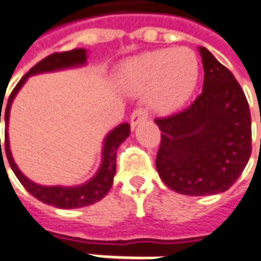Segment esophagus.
Listing matches in <instances>:
<instances>
[{"instance_id":"34e87169","label":"esophagus","mask_w":261,"mask_h":261,"mask_svg":"<svg viewBox=\"0 0 261 261\" xmlns=\"http://www.w3.org/2000/svg\"><path fill=\"white\" fill-rule=\"evenodd\" d=\"M148 118V114L146 110H143V108H137V110H134L133 114H131L130 117V121H131V125L133 127H136L137 124H140L141 121H146Z\"/></svg>"}]
</instances>
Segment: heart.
I'll return each mask as SVG.
<instances>
[{
  "instance_id": "heart-1",
  "label": "heart",
  "mask_w": 261,
  "mask_h": 261,
  "mask_svg": "<svg viewBox=\"0 0 261 261\" xmlns=\"http://www.w3.org/2000/svg\"><path fill=\"white\" fill-rule=\"evenodd\" d=\"M118 81L133 94L146 92L153 111L173 113L192 96L199 81V62L188 47L146 51L122 65Z\"/></svg>"
}]
</instances>
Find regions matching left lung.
Listing matches in <instances>:
<instances>
[{
  "label": "left lung",
  "mask_w": 261,
  "mask_h": 261,
  "mask_svg": "<svg viewBox=\"0 0 261 261\" xmlns=\"http://www.w3.org/2000/svg\"><path fill=\"white\" fill-rule=\"evenodd\" d=\"M203 89L182 113L154 121L162 131L156 169L172 191L192 196L225 192L251 156V115L234 75L199 47Z\"/></svg>",
  "instance_id": "left-lung-1"
}]
</instances>
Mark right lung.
Instances as JSON below:
<instances>
[{
  "label": "right lung",
  "mask_w": 261,
  "mask_h": 261,
  "mask_svg": "<svg viewBox=\"0 0 261 261\" xmlns=\"http://www.w3.org/2000/svg\"><path fill=\"white\" fill-rule=\"evenodd\" d=\"M86 50L85 49H73L70 51H62V53H53L47 58L40 60L36 66H33L17 84L13 89V92L8 98L7 108H5V125L8 127V120H10V108L13 103L14 96L21 89V86L25 84L27 77L43 72H53V70H60V69L75 68V66H82L86 63ZM3 108V107H1ZM0 122H1V110H0ZM130 136V124L124 122L115 127L111 133L107 134L103 140L102 148V162L101 167L96 172V175L88 180L86 184L79 185V186H41L32 182L20 172V169L14 163V159L11 156L10 150V141H8V133L5 131V153L8 163L13 169L15 176L21 182L24 188L32 193L34 198H37L41 202L53 205L56 208H63V210H70V208H82L92 203L101 201L103 196L111 189L114 182V175H115V159H117V148L120 147L124 140ZM0 151H1V139H0ZM3 156V154H1Z\"/></svg>",
  "instance_id": "right-lung-1"
}]
</instances>
